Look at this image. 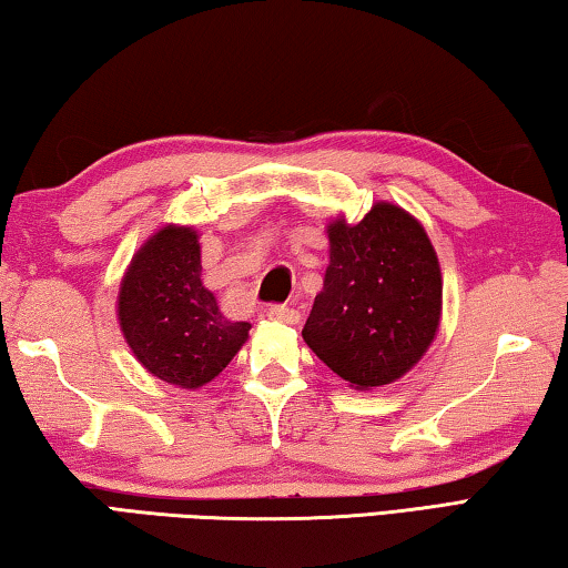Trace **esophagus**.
Wrapping results in <instances>:
<instances>
[{
	"instance_id": "1",
	"label": "esophagus",
	"mask_w": 568,
	"mask_h": 568,
	"mask_svg": "<svg viewBox=\"0 0 568 568\" xmlns=\"http://www.w3.org/2000/svg\"><path fill=\"white\" fill-rule=\"evenodd\" d=\"M267 318L275 323L297 325L301 323V313H297L295 307H287V305H273V307H267Z\"/></svg>"
}]
</instances>
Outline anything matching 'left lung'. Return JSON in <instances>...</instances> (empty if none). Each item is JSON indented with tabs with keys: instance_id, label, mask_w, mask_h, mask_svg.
Segmentation results:
<instances>
[{
	"instance_id": "left-lung-1",
	"label": "left lung",
	"mask_w": 568,
	"mask_h": 568,
	"mask_svg": "<svg viewBox=\"0 0 568 568\" xmlns=\"http://www.w3.org/2000/svg\"><path fill=\"white\" fill-rule=\"evenodd\" d=\"M331 263L303 341L358 390L398 381L434 343L440 267L426 230L406 210L376 203L361 223L328 225Z\"/></svg>"
}]
</instances>
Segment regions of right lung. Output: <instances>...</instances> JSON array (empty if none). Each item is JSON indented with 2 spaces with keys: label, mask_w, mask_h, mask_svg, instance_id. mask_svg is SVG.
Instances as JSON below:
<instances>
[{
  "label": "right lung",
  "mask_w": 568,
  "mask_h": 568,
  "mask_svg": "<svg viewBox=\"0 0 568 568\" xmlns=\"http://www.w3.org/2000/svg\"><path fill=\"white\" fill-rule=\"evenodd\" d=\"M200 275L195 230L165 225L134 253L118 297L120 328L134 358L152 376L190 390L223 373L250 331V323L220 313Z\"/></svg>",
  "instance_id": "right-lung-1"
}]
</instances>
